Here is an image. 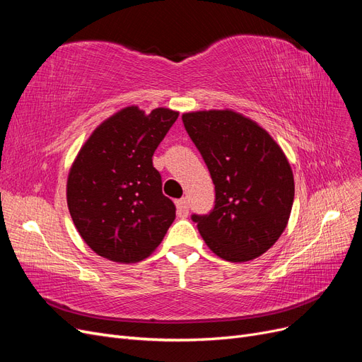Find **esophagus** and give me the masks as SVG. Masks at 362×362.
Returning <instances> with one entry per match:
<instances>
[{
	"mask_svg": "<svg viewBox=\"0 0 362 362\" xmlns=\"http://www.w3.org/2000/svg\"><path fill=\"white\" fill-rule=\"evenodd\" d=\"M175 205H177V213L180 217H187L189 216V201L182 198V199H178L177 202H175Z\"/></svg>",
	"mask_w": 362,
	"mask_h": 362,
	"instance_id": "esophagus-1",
	"label": "esophagus"
}]
</instances>
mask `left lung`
<instances>
[{"label": "left lung", "instance_id": "1", "mask_svg": "<svg viewBox=\"0 0 362 362\" xmlns=\"http://www.w3.org/2000/svg\"><path fill=\"white\" fill-rule=\"evenodd\" d=\"M216 189L210 214H193L217 257L245 262L264 254L286 229L294 178L290 163L267 131L234 110L182 115Z\"/></svg>", "mask_w": 362, "mask_h": 362}]
</instances>
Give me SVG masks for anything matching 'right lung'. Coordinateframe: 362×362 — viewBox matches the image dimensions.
<instances>
[{
    "instance_id": "obj_1",
    "label": "right lung",
    "mask_w": 362,
    "mask_h": 362,
    "mask_svg": "<svg viewBox=\"0 0 362 362\" xmlns=\"http://www.w3.org/2000/svg\"><path fill=\"white\" fill-rule=\"evenodd\" d=\"M177 119L170 108L146 115L125 107L95 128L74 160L68 208L76 231L100 257L125 264L144 259L175 221L152 156Z\"/></svg>"
}]
</instances>
